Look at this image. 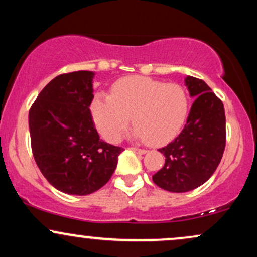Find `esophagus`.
<instances>
[{
    "label": "esophagus",
    "instance_id": "esophagus-1",
    "mask_svg": "<svg viewBox=\"0 0 257 257\" xmlns=\"http://www.w3.org/2000/svg\"><path fill=\"white\" fill-rule=\"evenodd\" d=\"M132 150H133V151H135V152L140 153V155H144V153H146V152H147L146 150H144V149H138V147H132Z\"/></svg>",
    "mask_w": 257,
    "mask_h": 257
}]
</instances>
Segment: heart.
<instances>
[{"mask_svg":"<svg viewBox=\"0 0 257 257\" xmlns=\"http://www.w3.org/2000/svg\"><path fill=\"white\" fill-rule=\"evenodd\" d=\"M110 94L96 93L90 110L99 132L110 143H118L131 123L133 137L152 145L169 141L184 125L188 98L178 83L144 76L120 78Z\"/></svg>","mask_w":257,"mask_h":257,"instance_id":"b5f03b06","label":"heart"}]
</instances>
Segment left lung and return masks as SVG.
Here are the masks:
<instances>
[{
	"instance_id": "left-lung-1",
	"label": "left lung",
	"mask_w": 257,
	"mask_h": 257,
	"mask_svg": "<svg viewBox=\"0 0 257 257\" xmlns=\"http://www.w3.org/2000/svg\"><path fill=\"white\" fill-rule=\"evenodd\" d=\"M191 96H197L182 132L158 151L166 163L152 176L169 192H188L208 181L222 158L226 146V117L222 101L202 79H185Z\"/></svg>"
}]
</instances>
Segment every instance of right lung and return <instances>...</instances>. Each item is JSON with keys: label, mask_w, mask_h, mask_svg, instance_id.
Listing matches in <instances>:
<instances>
[{"label": "right lung", "mask_w": 257, "mask_h": 257, "mask_svg": "<svg viewBox=\"0 0 257 257\" xmlns=\"http://www.w3.org/2000/svg\"><path fill=\"white\" fill-rule=\"evenodd\" d=\"M90 71H75L52 79L29 112L31 150L41 173L64 193L90 194L111 179L124 149L100 139L89 106Z\"/></svg>", "instance_id": "1"}]
</instances>
